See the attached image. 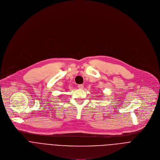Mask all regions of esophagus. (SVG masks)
<instances>
[{
    "mask_svg": "<svg viewBox=\"0 0 160 160\" xmlns=\"http://www.w3.org/2000/svg\"><path fill=\"white\" fill-rule=\"evenodd\" d=\"M78 87L79 89H82L84 88V85L83 84H79L78 86Z\"/></svg>",
    "mask_w": 160,
    "mask_h": 160,
    "instance_id": "esophagus-1",
    "label": "esophagus"
}]
</instances>
